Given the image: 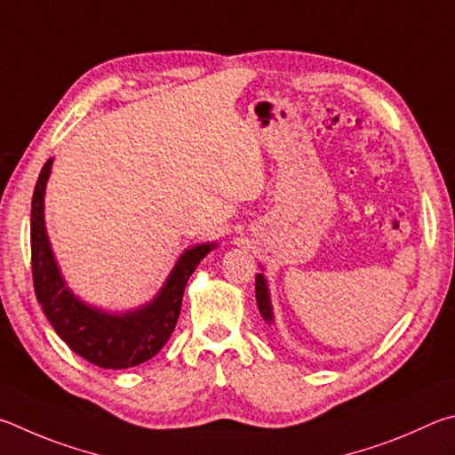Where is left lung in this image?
Instances as JSON below:
<instances>
[{
  "label": "left lung",
  "instance_id": "8db88e82",
  "mask_svg": "<svg viewBox=\"0 0 455 455\" xmlns=\"http://www.w3.org/2000/svg\"><path fill=\"white\" fill-rule=\"evenodd\" d=\"M256 299H258V307H259L261 317H264L266 322L272 323L274 314H272V304H269V291H267L266 277L261 274L256 275Z\"/></svg>",
  "mask_w": 455,
  "mask_h": 455
}]
</instances>
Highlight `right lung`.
<instances>
[{"mask_svg": "<svg viewBox=\"0 0 455 455\" xmlns=\"http://www.w3.org/2000/svg\"><path fill=\"white\" fill-rule=\"evenodd\" d=\"M53 159H47L31 199V274L36 298L71 352L103 370H125L154 357L170 339L181 312L183 290L199 261L215 243L181 253L164 288L149 304L125 314H108L74 296L55 264L44 221V197Z\"/></svg>", "mask_w": 455, "mask_h": 455, "instance_id": "add662e5", "label": "right lung"}]
</instances>
